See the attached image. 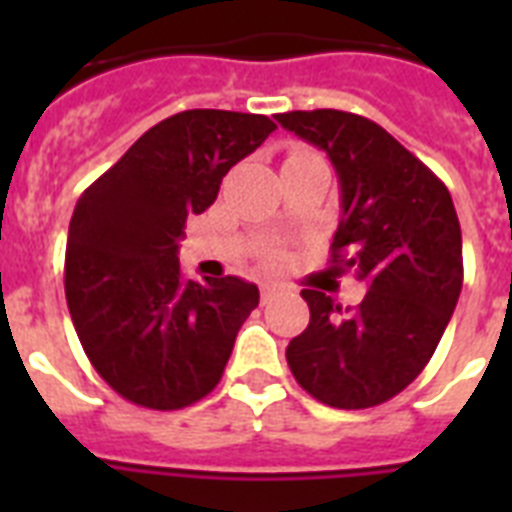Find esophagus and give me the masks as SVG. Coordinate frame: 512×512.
Masks as SVG:
<instances>
[{"mask_svg":"<svg viewBox=\"0 0 512 512\" xmlns=\"http://www.w3.org/2000/svg\"><path fill=\"white\" fill-rule=\"evenodd\" d=\"M273 295H276V287H273V284H263V287H260V297H263V303L265 300H271Z\"/></svg>","mask_w":512,"mask_h":512,"instance_id":"esophagus-1","label":"esophagus"}]
</instances>
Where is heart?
I'll return each instance as SVG.
<instances>
[{
    "label": "heart",
    "mask_w": 512,
    "mask_h": 512,
    "mask_svg": "<svg viewBox=\"0 0 512 512\" xmlns=\"http://www.w3.org/2000/svg\"><path fill=\"white\" fill-rule=\"evenodd\" d=\"M300 154H308V151H295V154H289V159H292V156H300ZM268 260H273V263H276V260H281V255L279 252H271V255H268Z\"/></svg>",
    "instance_id": "obj_1"
}]
</instances>
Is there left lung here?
I'll use <instances>...</instances> for the list:
<instances>
[{
    "mask_svg": "<svg viewBox=\"0 0 512 512\" xmlns=\"http://www.w3.org/2000/svg\"><path fill=\"white\" fill-rule=\"evenodd\" d=\"M276 119L335 164L342 217L329 265L369 287L356 308L303 289L311 324L289 342L287 364L321 404H385L425 369L460 297L462 231L452 196L372 119L335 108Z\"/></svg>",
    "mask_w": 512,
    "mask_h": 512,
    "instance_id": "left-lung-1",
    "label": "left lung"
}]
</instances>
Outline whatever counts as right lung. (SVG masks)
Here are the masks:
<instances>
[{
    "mask_svg": "<svg viewBox=\"0 0 512 512\" xmlns=\"http://www.w3.org/2000/svg\"><path fill=\"white\" fill-rule=\"evenodd\" d=\"M276 124L193 108L140 135L79 196L68 225L66 303L95 372L132 404L172 412L215 390L260 292L236 276L185 279V220Z\"/></svg>",
    "mask_w": 512,
    "mask_h": 512,
    "instance_id": "1",
    "label": "right lung"
}]
</instances>
